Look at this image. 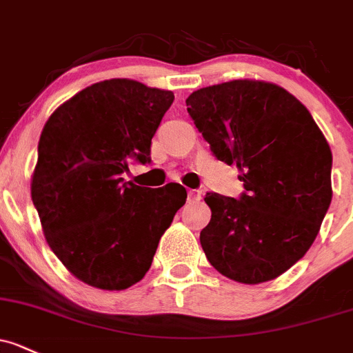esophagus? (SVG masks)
Listing matches in <instances>:
<instances>
[{"instance_id": "34e87169", "label": "esophagus", "mask_w": 353, "mask_h": 353, "mask_svg": "<svg viewBox=\"0 0 353 353\" xmlns=\"http://www.w3.org/2000/svg\"><path fill=\"white\" fill-rule=\"evenodd\" d=\"M201 199V191H198V189H189L188 191V201L189 203H196Z\"/></svg>"}]
</instances>
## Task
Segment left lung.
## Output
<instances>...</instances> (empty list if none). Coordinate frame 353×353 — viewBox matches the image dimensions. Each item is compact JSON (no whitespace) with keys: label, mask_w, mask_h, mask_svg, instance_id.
Returning <instances> with one entry per match:
<instances>
[{"label":"left lung","mask_w":353,"mask_h":353,"mask_svg":"<svg viewBox=\"0 0 353 353\" xmlns=\"http://www.w3.org/2000/svg\"><path fill=\"white\" fill-rule=\"evenodd\" d=\"M188 113L214 157L236 164L239 199L208 192L211 220L199 235L208 261L242 284L284 274L320 232L332 203V150L306 106L265 81L198 89Z\"/></svg>","instance_id":"8db88e82"}]
</instances>
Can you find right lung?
Masks as SVG:
<instances>
[{
  "label": "right lung",
  "mask_w": 353,
  "mask_h": 353,
  "mask_svg": "<svg viewBox=\"0 0 353 353\" xmlns=\"http://www.w3.org/2000/svg\"><path fill=\"white\" fill-rule=\"evenodd\" d=\"M174 92L110 79L62 103L42 130L32 201L46 240L72 276L121 291L150 269L188 192L125 183L128 162H150L152 137Z\"/></svg>",
  "instance_id": "obj_1"
}]
</instances>
